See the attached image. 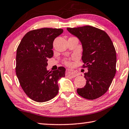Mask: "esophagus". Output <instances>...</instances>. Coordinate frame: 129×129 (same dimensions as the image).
Wrapping results in <instances>:
<instances>
[{"mask_svg":"<svg viewBox=\"0 0 129 129\" xmlns=\"http://www.w3.org/2000/svg\"><path fill=\"white\" fill-rule=\"evenodd\" d=\"M66 75L68 77H71V78H74L77 76V73L75 71H73L72 70H67L66 71Z\"/></svg>","mask_w":129,"mask_h":129,"instance_id":"1","label":"esophagus"}]
</instances>
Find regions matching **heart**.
Segmentation results:
<instances>
[{"instance_id": "b5f03b06", "label": "heart", "mask_w": 129, "mask_h": 129, "mask_svg": "<svg viewBox=\"0 0 129 129\" xmlns=\"http://www.w3.org/2000/svg\"><path fill=\"white\" fill-rule=\"evenodd\" d=\"M64 63L65 65H67V66H70V65H71V62H70L69 60H65Z\"/></svg>"}]
</instances>
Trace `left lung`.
Instances as JSON below:
<instances>
[{
  "label": "left lung",
  "mask_w": 129,
  "mask_h": 129,
  "mask_svg": "<svg viewBox=\"0 0 129 129\" xmlns=\"http://www.w3.org/2000/svg\"><path fill=\"white\" fill-rule=\"evenodd\" d=\"M82 42L84 64L88 72L84 73L87 80L84 88H78L80 96L95 100L106 92L116 72V53L110 37L105 31L90 26L67 28Z\"/></svg>",
  "instance_id": "1"
}]
</instances>
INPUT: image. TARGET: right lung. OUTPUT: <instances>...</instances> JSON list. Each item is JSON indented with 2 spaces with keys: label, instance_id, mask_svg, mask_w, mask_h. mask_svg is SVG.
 Listing matches in <instances>:
<instances>
[{
  "label": "right lung",
  "instance_id": "add662e5",
  "mask_svg": "<svg viewBox=\"0 0 129 129\" xmlns=\"http://www.w3.org/2000/svg\"><path fill=\"white\" fill-rule=\"evenodd\" d=\"M63 32L61 28H42L28 32L17 49L16 75L24 93L31 100L44 102L57 94V81L65 77L62 67L47 70V59L53 56V42Z\"/></svg>",
  "mask_w": 129,
  "mask_h": 129
}]
</instances>
